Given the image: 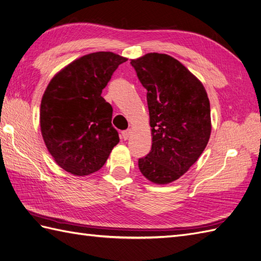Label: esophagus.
<instances>
[{
  "label": "esophagus",
  "mask_w": 261,
  "mask_h": 261,
  "mask_svg": "<svg viewBox=\"0 0 261 261\" xmlns=\"http://www.w3.org/2000/svg\"><path fill=\"white\" fill-rule=\"evenodd\" d=\"M130 134H132V130H130V129L123 130V132H122V137H123V139H124V140H127V139L129 138V136H130Z\"/></svg>",
  "instance_id": "34e87169"
}]
</instances>
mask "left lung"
Here are the masks:
<instances>
[{
	"mask_svg": "<svg viewBox=\"0 0 261 261\" xmlns=\"http://www.w3.org/2000/svg\"><path fill=\"white\" fill-rule=\"evenodd\" d=\"M130 65L147 90L151 150L138 159L140 172L157 185H168L186 173L208 143L211 109L201 81L180 61L150 53Z\"/></svg>",
	"mask_w": 261,
	"mask_h": 261,
	"instance_id": "obj_1",
	"label": "left lung"
}]
</instances>
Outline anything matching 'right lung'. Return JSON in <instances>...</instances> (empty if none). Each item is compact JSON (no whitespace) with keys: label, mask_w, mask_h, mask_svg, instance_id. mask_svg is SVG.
<instances>
[{"label":"right lung","mask_w":261,"mask_h":261,"mask_svg":"<svg viewBox=\"0 0 261 261\" xmlns=\"http://www.w3.org/2000/svg\"><path fill=\"white\" fill-rule=\"evenodd\" d=\"M126 60L111 51L89 54L49 82L40 104V130L49 153L67 172L88 175L100 170L118 144L113 109L101 93Z\"/></svg>","instance_id":"obj_1"}]
</instances>
